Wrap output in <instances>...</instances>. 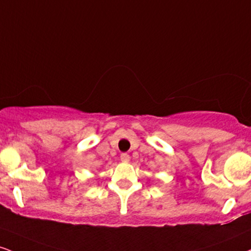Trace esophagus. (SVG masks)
Masks as SVG:
<instances>
[{
  "label": "esophagus",
  "instance_id": "obj_1",
  "mask_svg": "<svg viewBox=\"0 0 251 251\" xmlns=\"http://www.w3.org/2000/svg\"><path fill=\"white\" fill-rule=\"evenodd\" d=\"M120 160H122L123 162H128L129 161V155L127 153H123V154H120Z\"/></svg>",
  "mask_w": 251,
  "mask_h": 251
}]
</instances>
